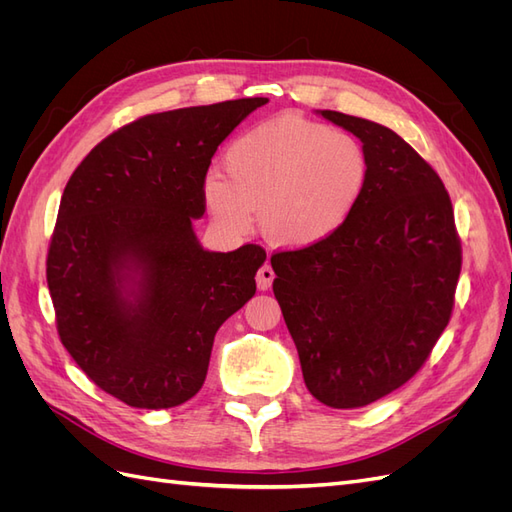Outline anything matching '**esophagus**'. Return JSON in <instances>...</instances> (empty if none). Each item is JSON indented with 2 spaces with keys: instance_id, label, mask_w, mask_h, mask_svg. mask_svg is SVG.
I'll list each match as a JSON object with an SVG mask.
<instances>
[{
  "instance_id": "esophagus-1",
  "label": "esophagus",
  "mask_w": 512,
  "mask_h": 512,
  "mask_svg": "<svg viewBox=\"0 0 512 512\" xmlns=\"http://www.w3.org/2000/svg\"><path fill=\"white\" fill-rule=\"evenodd\" d=\"M273 280H275V273H273L269 262H265V265H262L256 273V284H258L260 290H267V288H271Z\"/></svg>"
}]
</instances>
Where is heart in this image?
I'll return each mask as SVG.
<instances>
[{
  "label": "heart",
  "mask_w": 512,
  "mask_h": 512,
  "mask_svg": "<svg viewBox=\"0 0 512 512\" xmlns=\"http://www.w3.org/2000/svg\"><path fill=\"white\" fill-rule=\"evenodd\" d=\"M222 175H209L203 190L215 222L245 232L256 211L271 245L301 250L348 222L367 188L369 158L350 132L280 115L228 145Z\"/></svg>",
  "instance_id": "1"
}]
</instances>
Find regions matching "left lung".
I'll return each mask as SVG.
<instances>
[{"label":"left lung","mask_w":512,"mask_h":512,"mask_svg":"<svg viewBox=\"0 0 512 512\" xmlns=\"http://www.w3.org/2000/svg\"><path fill=\"white\" fill-rule=\"evenodd\" d=\"M367 151V188L333 237L275 252L273 292L307 391L348 410L393 393L446 329L461 241L442 179L393 130L320 111Z\"/></svg>","instance_id":"1"}]
</instances>
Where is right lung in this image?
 <instances>
[{
    "label": "right lung",
    "instance_id": "add662e5",
    "mask_svg": "<svg viewBox=\"0 0 512 512\" xmlns=\"http://www.w3.org/2000/svg\"><path fill=\"white\" fill-rule=\"evenodd\" d=\"M241 98L145 115L87 153L72 173L46 256L61 344L87 378L123 404L175 408L209 369L215 333L256 292L267 252H207L213 153L267 104Z\"/></svg>",
    "mask_w": 512,
    "mask_h": 512
}]
</instances>
